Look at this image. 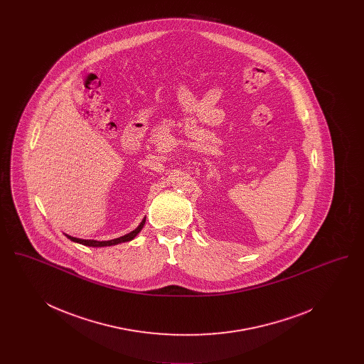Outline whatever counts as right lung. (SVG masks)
Returning <instances> with one entry per match:
<instances>
[{"label": "right lung", "mask_w": 364, "mask_h": 364, "mask_svg": "<svg viewBox=\"0 0 364 364\" xmlns=\"http://www.w3.org/2000/svg\"><path fill=\"white\" fill-rule=\"evenodd\" d=\"M144 224H146V217L141 220V223L139 224L138 228L134 229L132 232L124 235L122 237H117V239H113V240H105V242L77 239V237H73V236H70V235H65V236L70 239V242H79V244H83V245H87V247H109V245H116V244H120V242H127L134 240V239L138 236L139 233H140V230L143 229Z\"/></svg>", "instance_id": "add662e5"}]
</instances>
